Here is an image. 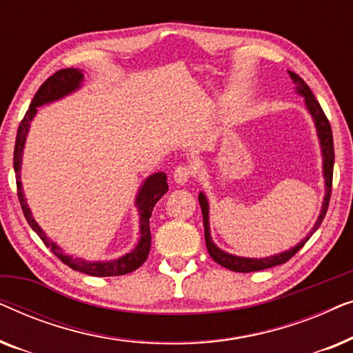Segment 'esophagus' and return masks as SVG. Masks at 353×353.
Here are the masks:
<instances>
[{"label":"esophagus","instance_id":"obj_1","mask_svg":"<svg viewBox=\"0 0 353 353\" xmlns=\"http://www.w3.org/2000/svg\"><path fill=\"white\" fill-rule=\"evenodd\" d=\"M192 178V168L190 165H178L173 172V180H175L178 185H185Z\"/></svg>","mask_w":353,"mask_h":353}]
</instances>
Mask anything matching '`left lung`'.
Returning a JSON list of instances; mask_svg holds the SVG:
<instances>
[{"label": "left lung", "instance_id": "left-lung-1", "mask_svg": "<svg viewBox=\"0 0 353 353\" xmlns=\"http://www.w3.org/2000/svg\"><path fill=\"white\" fill-rule=\"evenodd\" d=\"M289 77H291L294 83L297 85V91L301 93L303 98H305V104L307 109L310 110L313 120H315L316 125V132H318V138H320V144H321V151H323V175H325V183H326V196H325V202H323V209L321 214L318 216L315 226L310 231V234L307 236L302 243H299L296 248H292L291 250H286V252L273 255V257H267V259H245V257H236V255L226 254L223 250H220L216 245L212 243L210 238V231H209V204H207L205 196L199 194V204L202 209V219H204V236H205V245L207 250H209L210 257L215 260L216 263L221 265V267L231 270V272H238V273H250V272H260V270H267L272 267H276V265L286 263L289 259H292L299 250L303 248V244L310 239V236L315 233L318 230V226L321 225L323 219H325L326 212H327V205H330V199H331V191H332V168H334V143H332V132H331V125L330 120H327L326 114L323 112L321 105L313 96L312 90L308 88V85L303 81L301 77L294 72H289Z\"/></svg>", "mask_w": 353, "mask_h": 353}]
</instances>
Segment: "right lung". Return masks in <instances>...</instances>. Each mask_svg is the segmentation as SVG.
<instances>
[{"label": "right lung", "mask_w": 353, "mask_h": 353, "mask_svg": "<svg viewBox=\"0 0 353 353\" xmlns=\"http://www.w3.org/2000/svg\"><path fill=\"white\" fill-rule=\"evenodd\" d=\"M81 79H83L81 70H77V69L57 70L56 74H52L50 79H46L45 83L38 88L32 104L28 105V110L26 112V115H23L21 125H19L16 146H14V172H16L17 196H19V202H21L23 216H26V220L28 221V225H30V228L40 236L43 244H45L46 248H50L51 252L54 254L62 263H65L67 267H70L72 270H77V272L91 274V276H120V274L134 272V270L139 268L144 262H146L149 249H151V228H149V219H151L154 205H156L157 201L168 191L165 173L163 172L154 173V175H151L146 181H144V185L138 192L137 205L139 210V233H141V239H139L138 245L130 254L123 255V257H120L117 260H110V262H86V260L72 259L69 255L62 254V250L57 248L52 241L46 238L40 226L37 225V221L33 220L30 209H28L27 202L23 199V192L21 186V175H19V172H21L23 144H26L27 132H28V127H30V120L33 119V115L37 114V108L38 105L51 103V101H56L62 98V96L72 93V91L79 88L81 83Z\"/></svg>", "instance_id": "right-lung-1"}]
</instances>
